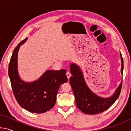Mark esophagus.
Here are the masks:
<instances>
[{
    "label": "esophagus",
    "mask_w": 131,
    "mask_h": 131,
    "mask_svg": "<svg viewBox=\"0 0 131 131\" xmlns=\"http://www.w3.org/2000/svg\"><path fill=\"white\" fill-rule=\"evenodd\" d=\"M66 76H67V77L68 79H70V77L71 76V74H70V73L69 72H66Z\"/></svg>",
    "instance_id": "esophagus-1"
}]
</instances>
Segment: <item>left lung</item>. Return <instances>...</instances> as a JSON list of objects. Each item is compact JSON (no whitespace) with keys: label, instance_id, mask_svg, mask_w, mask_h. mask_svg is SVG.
<instances>
[{"label":"left lung","instance_id":"1","mask_svg":"<svg viewBox=\"0 0 131 131\" xmlns=\"http://www.w3.org/2000/svg\"><path fill=\"white\" fill-rule=\"evenodd\" d=\"M120 55L121 72L123 74L124 62L121 52ZM70 68L71 74H72V76L70 77V84L74 93L76 106L84 113L87 114L100 113L109 108L118 99L121 92L122 83L112 96L103 98L93 93L88 87L84 80L83 73L76 64L72 63Z\"/></svg>","mask_w":131,"mask_h":131}]
</instances>
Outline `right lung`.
<instances>
[{
    "instance_id": "add662e5",
    "label": "right lung",
    "mask_w": 131,
    "mask_h": 131,
    "mask_svg": "<svg viewBox=\"0 0 131 131\" xmlns=\"http://www.w3.org/2000/svg\"><path fill=\"white\" fill-rule=\"evenodd\" d=\"M23 40L15 48L8 66L13 94L22 107L35 113H43L54 107L58 91L61 84L68 81L66 70H47L37 81L26 83L19 76L17 69L18 52Z\"/></svg>"
}]
</instances>
